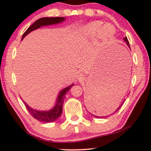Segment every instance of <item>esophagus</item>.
I'll return each instance as SVG.
<instances>
[{
    "mask_svg": "<svg viewBox=\"0 0 151 151\" xmlns=\"http://www.w3.org/2000/svg\"><path fill=\"white\" fill-rule=\"evenodd\" d=\"M77 78H78V79H80V80H81V79H83V78H84V77H83V75H82V74H78V76H77Z\"/></svg>",
    "mask_w": 151,
    "mask_h": 151,
    "instance_id": "34e87169",
    "label": "esophagus"
}]
</instances>
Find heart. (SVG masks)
<instances>
[{
    "label": "heart",
    "instance_id": "heart-1",
    "mask_svg": "<svg viewBox=\"0 0 151 151\" xmlns=\"http://www.w3.org/2000/svg\"><path fill=\"white\" fill-rule=\"evenodd\" d=\"M79 33L85 37H91L98 35L101 40L111 39L115 34V28L111 24L106 23L102 25L100 21H94L82 27L79 30Z\"/></svg>",
    "mask_w": 151,
    "mask_h": 151
}]
</instances>
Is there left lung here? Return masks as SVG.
Wrapping results in <instances>:
<instances>
[{
	"mask_svg": "<svg viewBox=\"0 0 151 151\" xmlns=\"http://www.w3.org/2000/svg\"><path fill=\"white\" fill-rule=\"evenodd\" d=\"M124 40L126 41V44H127V45L130 48V45H129V40H128L127 37H124ZM109 96L107 97V96H106V95H103V94H100V93H93V94H91V96H89V99H88L87 100V103H86V106H87V108L91 112V113H93L96 114V112H97V111L100 110V109H103V108H104V106H106L107 104H109ZM123 103L121 104V105L119 107L116 109V111H117L118 110H119V109L121 108V106H122ZM93 115V114H92ZM93 116H96L97 118H103V117H105V116H95V115H93Z\"/></svg>",
	"mask_w": 151,
	"mask_h": 151,
	"instance_id": "8db88e82",
	"label": "left lung"
}]
</instances>
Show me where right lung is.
<instances>
[{
	"mask_svg": "<svg viewBox=\"0 0 151 151\" xmlns=\"http://www.w3.org/2000/svg\"><path fill=\"white\" fill-rule=\"evenodd\" d=\"M65 20V18L63 17H55V18H42L38 19L36 20L32 25H31L30 27L27 28V30L24 32L22 35V40L27 35V34L30 33V32L33 31L36 29L39 28V27H42L45 25H53V24H58L60 22H63ZM74 86V84H71L70 86H67L65 88L60 91L58 95V99H57L56 104L53 107L51 110L50 111H37L35 109H32L31 107L29 106L25 102V104L26 109H27L30 114L32 115V116L37 119V121H41V122L47 123V122H53V121H56L59 117L61 116L62 112V106H63L64 99H65V94L68 92V91L71 89V87Z\"/></svg>",
	"mask_w": 151,
	"mask_h": 151,
	"instance_id": "right-lung-1",
	"label": "right lung"
}]
</instances>
